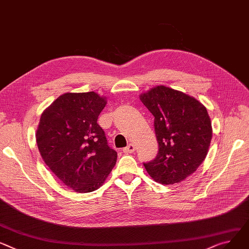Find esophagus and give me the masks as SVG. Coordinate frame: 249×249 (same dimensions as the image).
<instances>
[{
  "mask_svg": "<svg viewBox=\"0 0 249 249\" xmlns=\"http://www.w3.org/2000/svg\"><path fill=\"white\" fill-rule=\"evenodd\" d=\"M135 151V146L133 144H129L125 148H123L124 153H133Z\"/></svg>",
  "mask_w": 249,
  "mask_h": 249,
  "instance_id": "34e87169",
  "label": "esophagus"
}]
</instances>
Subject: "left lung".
<instances>
[{
	"mask_svg": "<svg viewBox=\"0 0 249 249\" xmlns=\"http://www.w3.org/2000/svg\"><path fill=\"white\" fill-rule=\"evenodd\" d=\"M140 100L154 116L159 146L156 158L144 167L161 184L180 183L207 155L212 138L207 110L194 97L162 85L142 93Z\"/></svg>",
	"mask_w": 249,
	"mask_h": 249,
	"instance_id": "obj_1",
	"label": "left lung"
}]
</instances>
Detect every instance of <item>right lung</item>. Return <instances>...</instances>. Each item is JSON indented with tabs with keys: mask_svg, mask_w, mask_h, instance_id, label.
I'll return each mask as SVG.
<instances>
[{
	"mask_svg": "<svg viewBox=\"0 0 249 249\" xmlns=\"http://www.w3.org/2000/svg\"><path fill=\"white\" fill-rule=\"evenodd\" d=\"M106 98L95 92L65 93L41 115L36 132L39 152L63 183L79 193L100 187L117 160L98 116Z\"/></svg>",
	"mask_w": 249,
	"mask_h": 249,
	"instance_id": "obj_1",
	"label": "right lung"
}]
</instances>
